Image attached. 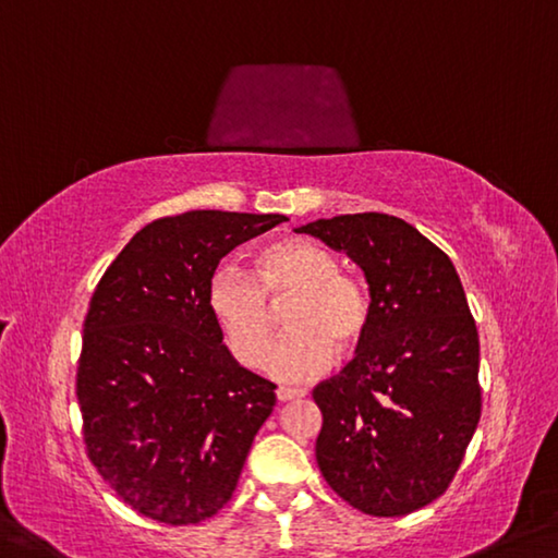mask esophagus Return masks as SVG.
Returning <instances> with one entry per match:
<instances>
[{
  "mask_svg": "<svg viewBox=\"0 0 558 558\" xmlns=\"http://www.w3.org/2000/svg\"><path fill=\"white\" fill-rule=\"evenodd\" d=\"M276 395H278V402H290V400H300V397H305V390H293V387H280Z\"/></svg>",
  "mask_w": 558,
  "mask_h": 558,
  "instance_id": "34e87169",
  "label": "esophagus"
}]
</instances>
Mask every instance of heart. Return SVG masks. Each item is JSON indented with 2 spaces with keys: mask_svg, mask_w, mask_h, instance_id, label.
<instances>
[{
  "mask_svg": "<svg viewBox=\"0 0 558 558\" xmlns=\"http://www.w3.org/2000/svg\"><path fill=\"white\" fill-rule=\"evenodd\" d=\"M289 306L291 332L266 353L275 331L272 304ZM208 307L226 348L245 367L264 351L260 369L278 383H311L350 355L373 325V293L362 278L340 270V258L313 241H282L258 255V278L223 263L210 272Z\"/></svg>",
  "mask_w": 558,
  "mask_h": 558,
  "instance_id": "obj_1",
  "label": "heart"
}]
</instances>
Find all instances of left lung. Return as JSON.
I'll list each match as a JSON object with an SVG mask.
<instances>
[{
    "label": "left lung",
    "mask_w": 558,
    "mask_h": 558,
    "mask_svg": "<svg viewBox=\"0 0 558 558\" xmlns=\"http://www.w3.org/2000/svg\"><path fill=\"white\" fill-rule=\"evenodd\" d=\"M348 253L373 293L355 360L313 390L317 466L369 517H404L447 492L480 424V335L452 260L387 214L295 228Z\"/></svg>",
    "instance_id": "left-lung-1"
}]
</instances>
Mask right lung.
<instances>
[{
  "label": "right lung",
  "mask_w": 558,
  "mask_h": 558,
  "mask_svg": "<svg viewBox=\"0 0 558 558\" xmlns=\"http://www.w3.org/2000/svg\"><path fill=\"white\" fill-rule=\"evenodd\" d=\"M282 220L228 210L158 218L94 290L76 369L84 445L138 514L189 526L233 497L276 385L228 352L208 280L235 245Z\"/></svg>",
  "instance_id": "right-lung-1"
}]
</instances>
